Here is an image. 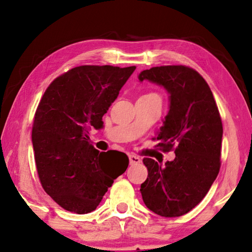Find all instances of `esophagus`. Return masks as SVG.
<instances>
[{
    "label": "esophagus",
    "mask_w": 252,
    "mask_h": 252,
    "mask_svg": "<svg viewBox=\"0 0 252 252\" xmlns=\"http://www.w3.org/2000/svg\"><path fill=\"white\" fill-rule=\"evenodd\" d=\"M129 159H130V163H131V164H138V163H140V162L142 161L140 157L134 156V155H130Z\"/></svg>",
    "instance_id": "1"
}]
</instances>
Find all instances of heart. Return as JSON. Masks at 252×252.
Here are the masks:
<instances>
[{
	"label": "heart",
	"mask_w": 252,
	"mask_h": 252,
	"mask_svg": "<svg viewBox=\"0 0 252 252\" xmlns=\"http://www.w3.org/2000/svg\"><path fill=\"white\" fill-rule=\"evenodd\" d=\"M147 95H156V94H147ZM144 96H146V95H144Z\"/></svg>",
	"instance_id": "obj_1"
}]
</instances>
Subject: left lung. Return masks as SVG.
I'll use <instances>...</instances> for the list:
<instances>
[{
    "label": "left lung",
    "instance_id": "1",
    "mask_svg": "<svg viewBox=\"0 0 252 252\" xmlns=\"http://www.w3.org/2000/svg\"><path fill=\"white\" fill-rule=\"evenodd\" d=\"M138 80L161 85L169 93V111L155 140L175 159L164 165L144 158L148 176L141 185L146 207L158 216L189 212L207 195L221 167L222 120L210 88L194 69L160 66L143 70Z\"/></svg>",
    "mask_w": 252,
    "mask_h": 252
}]
</instances>
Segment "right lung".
<instances>
[{
  "label": "right lung",
  "instance_id": "add662e5",
  "mask_svg": "<svg viewBox=\"0 0 252 252\" xmlns=\"http://www.w3.org/2000/svg\"><path fill=\"white\" fill-rule=\"evenodd\" d=\"M135 66H79L53 81L42 96L32 126L39 179L53 200L84 215L99 205L129 158L111 160L90 144L91 127H103V116Z\"/></svg>",
  "mask_w": 252,
  "mask_h": 252
}]
</instances>
